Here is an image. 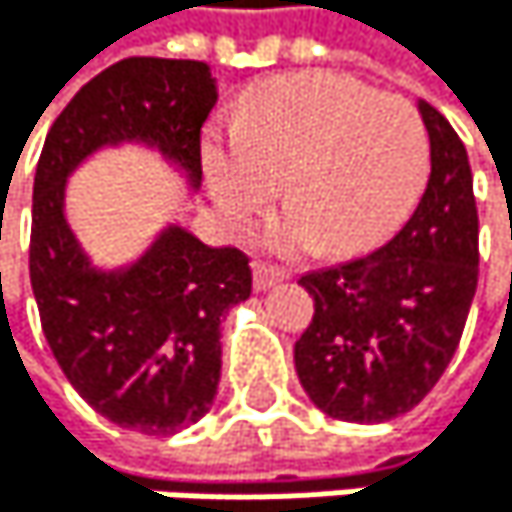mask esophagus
<instances>
[{
	"instance_id": "obj_1",
	"label": "esophagus",
	"mask_w": 512,
	"mask_h": 512,
	"mask_svg": "<svg viewBox=\"0 0 512 512\" xmlns=\"http://www.w3.org/2000/svg\"><path fill=\"white\" fill-rule=\"evenodd\" d=\"M284 277H287L284 268H274V265H265V262L253 265V284H256V290H268V287L280 284Z\"/></svg>"
}]
</instances>
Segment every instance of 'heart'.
I'll return each instance as SVG.
<instances>
[{
  "mask_svg": "<svg viewBox=\"0 0 512 512\" xmlns=\"http://www.w3.org/2000/svg\"><path fill=\"white\" fill-rule=\"evenodd\" d=\"M228 140L232 155H213L207 173L235 225L268 207L274 176L287 173L284 210L296 219L271 235L280 253L308 241L351 253L385 238L415 207L430 173V140L415 106L329 69L256 85Z\"/></svg>",
  "mask_w": 512,
  "mask_h": 512,
  "instance_id": "1",
  "label": "heart"
}]
</instances>
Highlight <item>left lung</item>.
<instances>
[{"label": "left lung", "mask_w": 512, "mask_h": 512, "mask_svg": "<svg viewBox=\"0 0 512 512\" xmlns=\"http://www.w3.org/2000/svg\"><path fill=\"white\" fill-rule=\"evenodd\" d=\"M430 180L400 232L375 253L305 274L314 317L296 372L317 409L378 424L415 409L446 372L479 277V216L467 149L421 100Z\"/></svg>", "instance_id": "1"}]
</instances>
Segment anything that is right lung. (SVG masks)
Returning <instances> with one entry per match:
<instances>
[{"mask_svg":"<svg viewBox=\"0 0 512 512\" xmlns=\"http://www.w3.org/2000/svg\"><path fill=\"white\" fill-rule=\"evenodd\" d=\"M213 103L201 60H118L54 118L36 167L30 280L42 332L94 412L149 437L207 415L222 369L219 317L250 296V259L170 228L134 268L94 271L63 222V183L85 155L115 140L155 143L198 183L201 124Z\"/></svg>","mask_w":512,"mask_h":512,"instance_id":"obj_1","label":"right lung"}]
</instances>
